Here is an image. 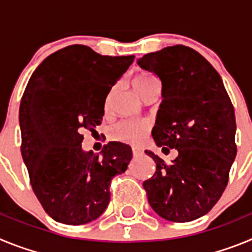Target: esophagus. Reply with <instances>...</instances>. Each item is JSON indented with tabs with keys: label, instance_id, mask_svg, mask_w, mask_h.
Instances as JSON below:
<instances>
[{
	"label": "esophagus",
	"instance_id": "esophagus-1",
	"mask_svg": "<svg viewBox=\"0 0 252 252\" xmlns=\"http://www.w3.org/2000/svg\"><path fill=\"white\" fill-rule=\"evenodd\" d=\"M132 154H133V158L140 157V155H141V154H142V150H141V149L132 148Z\"/></svg>",
	"mask_w": 252,
	"mask_h": 252
}]
</instances>
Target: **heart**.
I'll list each match as a JSON object with an SVG mask.
<instances>
[{"mask_svg": "<svg viewBox=\"0 0 252 252\" xmlns=\"http://www.w3.org/2000/svg\"><path fill=\"white\" fill-rule=\"evenodd\" d=\"M159 83L158 78L151 73L142 72L136 75L133 84L140 94H144L153 84ZM150 131L149 122L142 120H133V121H122L119 125L113 126L111 130V137L117 141L126 142L131 145H140L145 141Z\"/></svg>", "mask_w": 252, "mask_h": 252, "instance_id": "1", "label": "heart"}]
</instances>
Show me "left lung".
Listing matches in <instances>:
<instances>
[{
  "instance_id": "1",
  "label": "left lung",
  "mask_w": 252,
  "mask_h": 252,
  "mask_svg": "<svg viewBox=\"0 0 252 252\" xmlns=\"http://www.w3.org/2000/svg\"><path fill=\"white\" fill-rule=\"evenodd\" d=\"M137 64L161 81L154 141L178 150L171 164L145 151L157 162L142 184L149 204L168 221H193L212 209L228 183L237 153L233 106L221 75L192 48L168 46Z\"/></svg>"
}]
</instances>
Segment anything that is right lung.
Wrapping results in <instances>:
<instances>
[{
    "mask_svg": "<svg viewBox=\"0 0 252 252\" xmlns=\"http://www.w3.org/2000/svg\"><path fill=\"white\" fill-rule=\"evenodd\" d=\"M133 55L107 57L86 45L49 55L31 75L20 103L21 154L35 195L57 222L84 224L110 203V186L132 159L122 142L83 151V131L97 132L113 84Z\"/></svg>",
    "mask_w": 252,
    "mask_h": 252,
    "instance_id": "obj_1",
    "label": "right lung"
}]
</instances>
